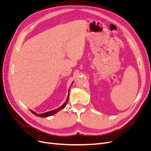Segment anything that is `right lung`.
<instances>
[{
  "label": "right lung",
  "mask_w": 151,
  "mask_h": 151,
  "mask_svg": "<svg viewBox=\"0 0 151 151\" xmlns=\"http://www.w3.org/2000/svg\"><path fill=\"white\" fill-rule=\"evenodd\" d=\"M73 84V83H72ZM68 98H69V90H68V96H67V100L65 101V102L63 104V105H62V106L56 109H53V110H52V111H48V112H46V113H41V114H37L36 112L32 111L30 109V111H31L32 113H33L34 115L38 116L39 117H48V116H52L53 115H55V114H56L57 112H58L60 110H61L62 109H63V108H65V106L67 105V103H68Z\"/></svg>",
  "instance_id": "add662e5"
}]
</instances>
